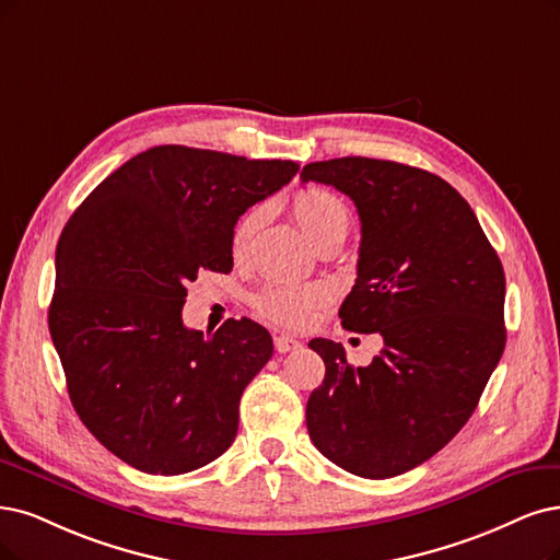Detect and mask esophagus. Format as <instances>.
<instances>
[{"label": "esophagus", "instance_id": "obj_1", "mask_svg": "<svg viewBox=\"0 0 560 560\" xmlns=\"http://www.w3.org/2000/svg\"><path fill=\"white\" fill-rule=\"evenodd\" d=\"M275 348H277V353H291V350L302 348V343L293 337H288V335H277L275 337Z\"/></svg>", "mask_w": 560, "mask_h": 560}]
</instances>
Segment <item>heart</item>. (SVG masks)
Listing matches in <instances>:
<instances>
[{"label": "heart", "mask_w": 560, "mask_h": 560, "mask_svg": "<svg viewBox=\"0 0 560 560\" xmlns=\"http://www.w3.org/2000/svg\"><path fill=\"white\" fill-rule=\"evenodd\" d=\"M265 205H254L252 210H246L237 219L231 237L235 258H242L248 252L254 235L265 221ZM293 217L314 246L339 233H348L346 205L332 191L323 189V186H306V189L295 194ZM325 300V291L318 285H267L265 291L256 295V308L262 318L298 329L306 327L316 318Z\"/></svg>", "instance_id": "1"}]
</instances>
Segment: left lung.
I'll return each instance as SVG.
<instances>
[{
  "instance_id": "obj_1",
  "label": "left lung",
  "mask_w": 560,
  "mask_h": 560,
  "mask_svg": "<svg viewBox=\"0 0 560 560\" xmlns=\"http://www.w3.org/2000/svg\"><path fill=\"white\" fill-rule=\"evenodd\" d=\"M355 202L358 279L339 308L383 350L350 366L341 343L312 339L325 378L306 401L308 439L343 470L395 478L443 450L472 416L505 348V275L478 217L439 175L343 156L302 168Z\"/></svg>"
}]
</instances>
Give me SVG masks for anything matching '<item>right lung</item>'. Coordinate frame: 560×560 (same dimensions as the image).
Instances as JSON below:
<instances>
[{
  "label": "right lung",
  "mask_w": 560,
  "mask_h": 560,
  "mask_svg": "<svg viewBox=\"0 0 560 560\" xmlns=\"http://www.w3.org/2000/svg\"><path fill=\"white\" fill-rule=\"evenodd\" d=\"M295 161L159 144L103 179L61 231L50 337L96 441L152 475L196 470L233 445L244 387L272 358L254 320L184 327L186 283L233 269L237 219L291 182Z\"/></svg>",
  "instance_id": "right-lung-1"
}]
</instances>
